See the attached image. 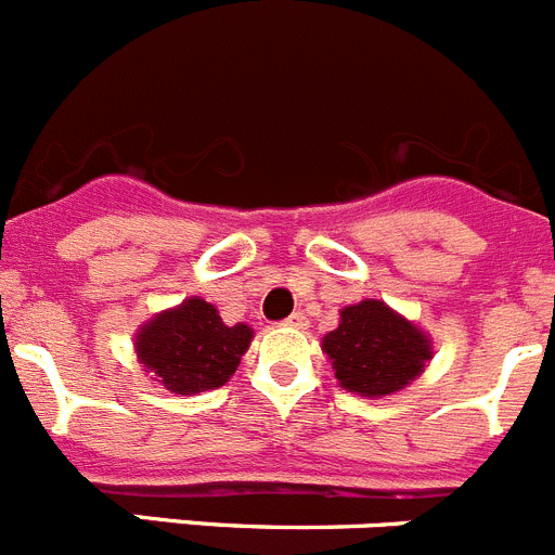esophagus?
I'll use <instances>...</instances> for the list:
<instances>
[{"mask_svg":"<svg viewBox=\"0 0 555 555\" xmlns=\"http://www.w3.org/2000/svg\"><path fill=\"white\" fill-rule=\"evenodd\" d=\"M284 326H289V328H307L309 326L307 314H304V312H293L287 318V321H284Z\"/></svg>","mask_w":555,"mask_h":555,"instance_id":"esophagus-1","label":"esophagus"}]
</instances>
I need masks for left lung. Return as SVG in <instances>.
Listing matches in <instances>:
<instances>
[{
    "instance_id": "left-lung-1",
    "label": "left lung",
    "mask_w": 555,
    "mask_h": 555,
    "mask_svg": "<svg viewBox=\"0 0 555 555\" xmlns=\"http://www.w3.org/2000/svg\"><path fill=\"white\" fill-rule=\"evenodd\" d=\"M334 376L357 396L382 398L421 376L431 346L426 334L382 301H362L339 312V326L323 337Z\"/></svg>"
}]
</instances>
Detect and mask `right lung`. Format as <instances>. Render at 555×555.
I'll return each instance as SVG.
<instances>
[{"label": "right lung", "instance_id": "right-lung-1", "mask_svg": "<svg viewBox=\"0 0 555 555\" xmlns=\"http://www.w3.org/2000/svg\"><path fill=\"white\" fill-rule=\"evenodd\" d=\"M251 328L227 326L212 304L188 298L138 334V357L171 392L193 396L229 382L251 343Z\"/></svg>", "mask_w": 555, "mask_h": 555}]
</instances>
